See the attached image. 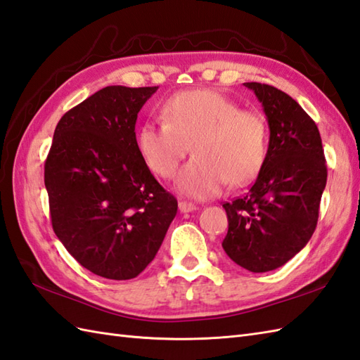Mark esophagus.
Here are the masks:
<instances>
[{"label":"esophagus","mask_w":360,"mask_h":360,"mask_svg":"<svg viewBox=\"0 0 360 360\" xmlns=\"http://www.w3.org/2000/svg\"><path fill=\"white\" fill-rule=\"evenodd\" d=\"M195 210H196L195 204L186 202V200H181V202H179V212L181 213H190V212H195Z\"/></svg>","instance_id":"esophagus-1"}]
</instances>
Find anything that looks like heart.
<instances>
[{"label": "heart", "instance_id": "1", "mask_svg": "<svg viewBox=\"0 0 360 360\" xmlns=\"http://www.w3.org/2000/svg\"><path fill=\"white\" fill-rule=\"evenodd\" d=\"M162 112L165 121H148L139 129L138 150L150 170L170 179L191 146L195 158L176 179L181 195L212 198L227 181L245 186L261 172L269 141L261 113L242 110L214 90L182 91Z\"/></svg>", "mask_w": 360, "mask_h": 360}]
</instances>
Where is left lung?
I'll return each mask as SVG.
<instances>
[{
    "label": "left lung",
    "mask_w": 360,
    "mask_h": 360,
    "mask_svg": "<svg viewBox=\"0 0 360 360\" xmlns=\"http://www.w3.org/2000/svg\"><path fill=\"white\" fill-rule=\"evenodd\" d=\"M262 104L269 150L248 193L224 204L229 231L222 248L253 273L285 265L313 236L327 184L322 139L293 98L261 82H244Z\"/></svg>",
    "instance_id": "8db88e82"
}]
</instances>
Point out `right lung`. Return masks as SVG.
I'll list each match as a JSON object with an SVG mask.
<instances>
[{
    "label": "right lung",
    "mask_w": 360,
    "mask_h": 360,
    "mask_svg": "<svg viewBox=\"0 0 360 360\" xmlns=\"http://www.w3.org/2000/svg\"><path fill=\"white\" fill-rule=\"evenodd\" d=\"M158 87L108 86L58 122L44 165L55 235L101 278L133 279L160 250L178 200L138 150V113Z\"/></svg>",
    "instance_id": "right-lung-1"
}]
</instances>
